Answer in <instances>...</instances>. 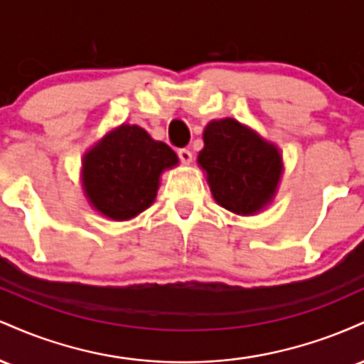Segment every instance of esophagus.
I'll use <instances>...</instances> for the list:
<instances>
[{"mask_svg": "<svg viewBox=\"0 0 364 364\" xmlns=\"http://www.w3.org/2000/svg\"><path fill=\"white\" fill-rule=\"evenodd\" d=\"M178 157H179V161L183 162V164H190L191 159H193V156H191V152L188 149H179L178 150Z\"/></svg>", "mask_w": 364, "mask_h": 364, "instance_id": "esophagus-1", "label": "esophagus"}]
</instances>
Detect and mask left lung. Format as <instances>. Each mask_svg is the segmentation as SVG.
I'll list each match as a JSON object with an SVG mask.
<instances>
[{
    "instance_id": "8db88e82",
    "label": "left lung",
    "mask_w": 364,
    "mask_h": 364,
    "mask_svg": "<svg viewBox=\"0 0 364 364\" xmlns=\"http://www.w3.org/2000/svg\"><path fill=\"white\" fill-rule=\"evenodd\" d=\"M198 166L215 202L237 215H253L269 205L284 169L279 149L232 118L207 124Z\"/></svg>"
}]
</instances>
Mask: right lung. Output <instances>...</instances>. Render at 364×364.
<instances>
[{"mask_svg":"<svg viewBox=\"0 0 364 364\" xmlns=\"http://www.w3.org/2000/svg\"><path fill=\"white\" fill-rule=\"evenodd\" d=\"M176 164L178 156L169 145L136 124H121L83 156V191L107 219H133L152 205L161 174Z\"/></svg>","mask_w":364,"mask_h":364,"instance_id":"obj_1","label":"right lung"}]
</instances>
